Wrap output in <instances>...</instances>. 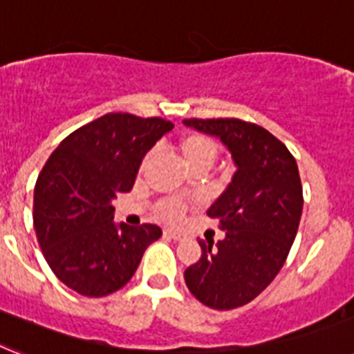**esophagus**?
<instances>
[{
  "label": "esophagus",
  "mask_w": 354,
  "mask_h": 354,
  "mask_svg": "<svg viewBox=\"0 0 354 354\" xmlns=\"http://www.w3.org/2000/svg\"><path fill=\"white\" fill-rule=\"evenodd\" d=\"M163 234H165V236H169V238H172V240H185V238H187L185 232L176 231V229H165V231H163Z\"/></svg>",
  "instance_id": "obj_1"
}]
</instances>
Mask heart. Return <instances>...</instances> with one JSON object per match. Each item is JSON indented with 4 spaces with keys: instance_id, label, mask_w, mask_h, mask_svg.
I'll use <instances>...</instances> for the list:
<instances>
[{
    "instance_id": "b5f03b06",
    "label": "heart",
    "mask_w": 354,
    "mask_h": 354,
    "mask_svg": "<svg viewBox=\"0 0 354 354\" xmlns=\"http://www.w3.org/2000/svg\"><path fill=\"white\" fill-rule=\"evenodd\" d=\"M178 149L182 154L183 162L189 169L194 167H211L218 156V145L212 138L205 134H198V132H189L185 136L180 138ZM149 156L145 158L143 165H147ZM158 214L163 220L169 222H176L183 214V203L180 200H165L158 205Z\"/></svg>"
}]
</instances>
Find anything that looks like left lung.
Returning <instances> with one entry per match:
<instances>
[{
	"instance_id": "obj_1",
	"label": "left lung",
	"mask_w": 354,
	"mask_h": 354,
	"mask_svg": "<svg viewBox=\"0 0 354 354\" xmlns=\"http://www.w3.org/2000/svg\"><path fill=\"white\" fill-rule=\"evenodd\" d=\"M183 125L218 138L236 167L207 211L220 220L225 238L200 240L202 257L183 277L203 306L234 309L274 280L291 251L304 207L297 160L271 132L236 118H192Z\"/></svg>"
}]
</instances>
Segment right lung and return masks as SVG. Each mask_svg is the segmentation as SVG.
Instances as JSON below:
<instances>
[{"mask_svg": "<svg viewBox=\"0 0 354 354\" xmlns=\"http://www.w3.org/2000/svg\"><path fill=\"white\" fill-rule=\"evenodd\" d=\"M172 127L162 118L111 112L65 138L39 172L37 242L57 280L77 295L97 298L122 289L162 236L158 225L114 222L112 202L131 191L145 154Z\"/></svg>", "mask_w": 354, "mask_h": 354, "instance_id": "add662e5", "label": "right lung"}]
</instances>
